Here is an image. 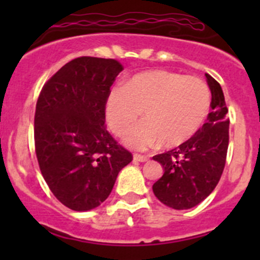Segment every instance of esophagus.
Listing matches in <instances>:
<instances>
[{
    "label": "esophagus",
    "instance_id": "1",
    "mask_svg": "<svg viewBox=\"0 0 260 260\" xmlns=\"http://www.w3.org/2000/svg\"><path fill=\"white\" fill-rule=\"evenodd\" d=\"M133 158H135V161H138V162H147L149 159V157L145 156V154L136 153L135 156H133Z\"/></svg>",
    "mask_w": 260,
    "mask_h": 260
}]
</instances>
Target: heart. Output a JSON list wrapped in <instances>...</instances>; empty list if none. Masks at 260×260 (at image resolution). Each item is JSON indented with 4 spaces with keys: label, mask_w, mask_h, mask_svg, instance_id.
<instances>
[{
    "label": "heart",
    "mask_w": 260,
    "mask_h": 260,
    "mask_svg": "<svg viewBox=\"0 0 260 260\" xmlns=\"http://www.w3.org/2000/svg\"><path fill=\"white\" fill-rule=\"evenodd\" d=\"M209 108L210 90L203 79L169 70H151L109 90L106 117L112 132L122 137L143 111L145 120L127 133V145L137 149L159 142L165 147H176L200 129Z\"/></svg>",
    "instance_id": "heart-1"
}]
</instances>
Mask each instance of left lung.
Masks as SVG:
<instances>
[{
    "label": "left lung",
    "mask_w": 260,
    "mask_h": 260,
    "mask_svg": "<svg viewBox=\"0 0 260 260\" xmlns=\"http://www.w3.org/2000/svg\"><path fill=\"white\" fill-rule=\"evenodd\" d=\"M211 112L203 127L186 142L153 156L164 166V176L153 185L156 198L176 210L191 209L205 200L219 183L229 146V119L224 93L211 75Z\"/></svg>",
    "instance_id": "obj_1"
}]
</instances>
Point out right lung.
Segmentation results:
<instances>
[{"mask_svg":"<svg viewBox=\"0 0 260 260\" xmlns=\"http://www.w3.org/2000/svg\"><path fill=\"white\" fill-rule=\"evenodd\" d=\"M123 70L114 59L80 56L44 84L35 111V152L55 198L74 211L101 205L133 159L107 131L106 103Z\"/></svg>","mask_w":260,"mask_h":260,"instance_id":"1","label":"right lung"}]
</instances>
